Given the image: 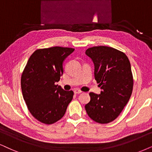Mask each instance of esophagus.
Returning <instances> with one entry per match:
<instances>
[{
  "mask_svg": "<svg viewBox=\"0 0 152 152\" xmlns=\"http://www.w3.org/2000/svg\"><path fill=\"white\" fill-rule=\"evenodd\" d=\"M74 93L75 94H80V93H82V91L81 90H78V89H76V90H74Z\"/></svg>",
  "mask_w": 152,
  "mask_h": 152,
  "instance_id": "34e87169",
  "label": "esophagus"
}]
</instances>
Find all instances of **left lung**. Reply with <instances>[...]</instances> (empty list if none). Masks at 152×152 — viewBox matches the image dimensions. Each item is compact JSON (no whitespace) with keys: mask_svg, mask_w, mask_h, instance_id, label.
I'll return each instance as SVG.
<instances>
[{"mask_svg":"<svg viewBox=\"0 0 152 152\" xmlns=\"http://www.w3.org/2000/svg\"><path fill=\"white\" fill-rule=\"evenodd\" d=\"M86 54L95 66V80L100 94L90 93V101L86 104L89 117L99 124L115 120L127 104L133 88L131 66L125 53L107 46H95Z\"/></svg>","mask_w":152,"mask_h":152,"instance_id":"left-lung-1","label":"left lung"}]
</instances>
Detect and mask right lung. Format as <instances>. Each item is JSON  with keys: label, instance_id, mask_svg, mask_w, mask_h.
Instances as JSON below:
<instances>
[{"label": "right lung", "instance_id": "right-lung-1", "mask_svg": "<svg viewBox=\"0 0 152 152\" xmlns=\"http://www.w3.org/2000/svg\"><path fill=\"white\" fill-rule=\"evenodd\" d=\"M74 51L55 46L36 50L31 55L21 78L24 101L30 113L40 122L52 124L64 116L74 92L56 85L63 74V63Z\"/></svg>", "mask_w": 152, "mask_h": 152}]
</instances>
